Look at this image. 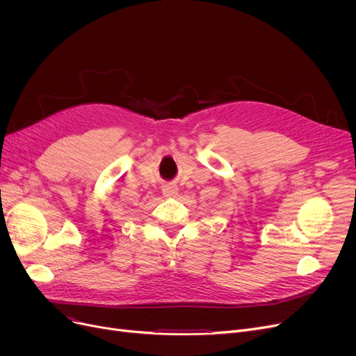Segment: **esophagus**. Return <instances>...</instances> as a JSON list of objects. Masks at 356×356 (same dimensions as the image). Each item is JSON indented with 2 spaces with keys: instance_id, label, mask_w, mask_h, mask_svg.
<instances>
[{
  "instance_id": "1",
  "label": "esophagus",
  "mask_w": 356,
  "mask_h": 356,
  "mask_svg": "<svg viewBox=\"0 0 356 356\" xmlns=\"http://www.w3.org/2000/svg\"><path fill=\"white\" fill-rule=\"evenodd\" d=\"M177 193H179V189L175 183H165L163 186V195L165 197H176Z\"/></svg>"
}]
</instances>
